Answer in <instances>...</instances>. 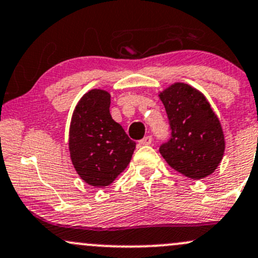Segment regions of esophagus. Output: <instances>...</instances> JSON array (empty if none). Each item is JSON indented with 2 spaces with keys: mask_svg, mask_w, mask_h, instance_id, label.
<instances>
[{
  "mask_svg": "<svg viewBox=\"0 0 258 258\" xmlns=\"http://www.w3.org/2000/svg\"><path fill=\"white\" fill-rule=\"evenodd\" d=\"M151 143H152L151 136H146L145 138H142V140L140 141V145H142V146H148V145H151Z\"/></svg>",
  "mask_w": 258,
  "mask_h": 258,
  "instance_id": "34e87169",
  "label": "esophagus"
}]
</instances>
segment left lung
<instances>
[{
	"label": "left lung",
	"mask_w": 258,
	"mask_h": 258,
	"mask_svg": "<svg viewBox=\"0 0 258 258\" xmlns=\"http://www.w3.org/2000/svg\"><path fill=\"white\" fill-rule=\"evenodd\" d=\"M172 135L159 147L168 164L185 177L203 179L213 174L225 152L220 121L199 90L174 83L159 93Z\"/></svg>",
	"instance_id": "1"
}]
</instances>
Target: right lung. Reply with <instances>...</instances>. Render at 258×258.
Returning a JSON list of instances; mask_svg holds the SVG:
<instances>
[{
    "label": "right lung",
    "instance_id": "obj_1",
    "mask_svg": "<svg viewBox=\"0 0 258 258\" xmlns=\"http://www.w3.org/2000/svg\"><path fill=\"white\" fill-rule=\"evenodd\" d=\"M111 95L94 89L79 100L69 128L73 165L89 185L104 188L121 174L132 158L136 143L110 113Z\"/></svg>",
    "mask_w": 258,
    "mask_h": 258
}]
</instances>
